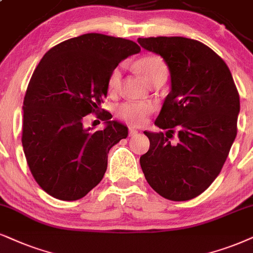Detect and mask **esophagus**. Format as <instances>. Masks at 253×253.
<instances>
[{"mask_svg": "<svg viewBox=\"0 0 253 253\" xmlns=\"http://www.w3.org/2000/svg\"><path fill=\"white\" fill-rule=\"evenodd\" d=\"M128 133H129V136H134V135H136V134H137V130L135 128H129Z\"/></svg>", "mask_w": 253, "mask_h": 253, "instance_id": "esophagus-1", "label": "esophagus"}]
</instances>
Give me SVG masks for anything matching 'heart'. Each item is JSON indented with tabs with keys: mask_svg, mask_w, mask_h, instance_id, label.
<instances>
[{
	"mask_svg": "<svg viewBox=\"0 0 253 253\" xmlns=\"http://www.w3.org/2000/svg\"><path fill=\"white\" fill-rule=\"evenodd\" d=\"M136 71L141 75L148 84L153 85L156 82L167 79L168 68L161 57L155 55H147L135 62ZM121 78V70L119 66L112 70L108 76L107 87L111 92L117 91L119 87ZM153 111V106L146 103H125L117 110L118 117L130 126H140L145 124L147 117Z\"/></svg>",
	"mask_w": 253,
	"mask_h": 253,
	"instance_id": "b5f03b06",
	"label": "heart"
}]
</instances>
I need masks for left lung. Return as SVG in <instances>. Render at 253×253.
Masks as SVG:
<instances>
[{"mask_svg": "<svg viewBox=\"0 0 253 253\" xmlns=\"http://www.w3.org/2000/svg\"><path fill=\"white\" fill-rule=\"evenodd\" d=\"M164 58L171 88L155 125L145 132L150 146L140 158L150 187L170 201H188L209 188L222 170L237 135L239 94L224 60L206 44L185 37L139 38ZM178 129L179 142L169 134Z\"/></svg>", "mask_w": 253, "mask_h": 253, "instance_id": "left-lung-1", "label": "left lung"}]
</instances>
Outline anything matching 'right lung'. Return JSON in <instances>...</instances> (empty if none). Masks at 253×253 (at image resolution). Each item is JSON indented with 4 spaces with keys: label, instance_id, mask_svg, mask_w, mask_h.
Instances as JSON below:
<instances>
[{
    "label": "right lung",
    "instance_id": "add662e5",
    "mask_svg": "<svg viewBox=\"0 0 253 253\" xmlns=\"http://www.w3.org/2000/svg\"><path fill=\"white\" fill-rule=\"evenodd\" d=\"M135 42L85 34L50 49L29 82L23 101L22 145L31 174L52 197L76 201L103 180L107 154L128 129L111 120L92 132L83 121L99 113L107 81L121 60L140 52Z\"/></svg>",
    "mask_w": 253,
    "mask_h": 253
}]
</instances>
